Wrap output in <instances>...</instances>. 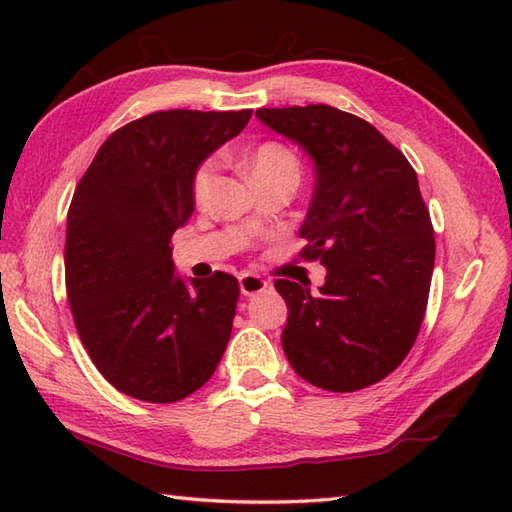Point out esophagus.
<instances>
[{
    "mask_svg": "<svg viewBox=\"0 0 512 512\" xmlns=\"http://www.w3.org/2000/svg\"><path fill=\"white\" fill-rule=\"evenodd\" d=\"M266 288H268V281L262 279L259 275L246 273V275L239 277V290H242L244 297H253V295H257V292H262Z\"/></svg>",
    "mask_w": 512,
    "mask_h": 512,
    "instance_id": "esophagus-1",
    "label": "esophagus"
}]
</instances>
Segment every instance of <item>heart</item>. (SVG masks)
Masks as SVG:
<instances>
[{
	"label": "heart",
	"mask_w": 512,
	"mask_h": 512,
	"mask_svg": "<svg viewBox=\"0 0 512 512\" xmlns=\"http://www.w3.org/2000/svg\"><path fill=\"white\" fill-rule=\"evenodd\" d=\"M246 169L250 178L257 184L275 182V180H292L297 182L299 178V160L292 151L275 143V140H266L248 151L246 156ZM217 178V165L213 160H206L198 167L193 176V200L195 204H206L211 198L213 187Z\"/></svg>",
	"instance_id": "obj_1"
}]
</instances>
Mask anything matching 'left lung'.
Wrapping results in <instances>:
<instances>
[{
    "label": "left lung",
    "instance_id": "left-lung-1",
    "mask_svg": "<svg viewBox=\"0 0 512 512\" xmlns=\"http://www.w3.org/2000/svg\"><path fill=\"white\" fill-rule=\"evenodd\" d=\"M255 116L297 143L317 171L301 257L321 259L328 275L319 292L310 281H275L288 303L284 352L314 387L374 385L405 361L427 310L436 239L416 171L374 125L336 107Z\"/></svg>",
    "mask_w": 512,
    "mask_h": 512
}]
</instances>
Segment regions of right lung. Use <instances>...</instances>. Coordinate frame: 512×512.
I'll return each instance as SVG.
<instances>
[{
  "mask_svg": "<svg viewBox=\"0 0 512 512\" xmlns=\"http://www.w3.org/2000/svg\"><path fill=\"white\" fill-rule=\"evenodd\" d=\"M253 110L147 114L105 140L76 184L65 233V290L76 332L107 383L145 402L200 389L231 339L239 286L184 281L171 235L189 220L202 160Z\"/></svg>",
  "mask_w": 512,
  "mask_h": 512,
  "instance_id": "add662e5",
  "label": "right lung"
}]
</instances>
